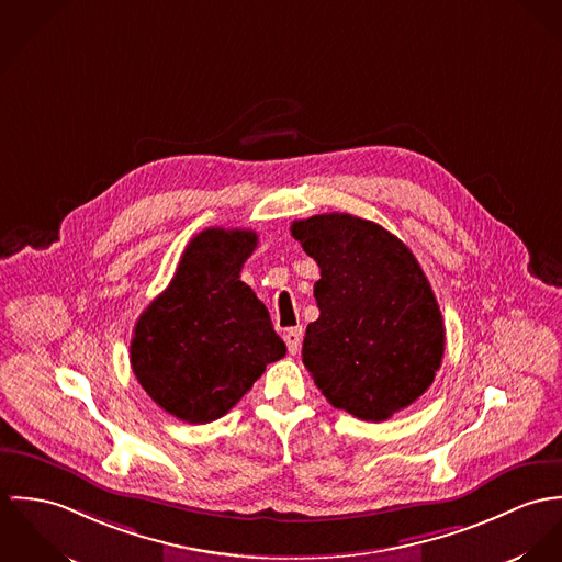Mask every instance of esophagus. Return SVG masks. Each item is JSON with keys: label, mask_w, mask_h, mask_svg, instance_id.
<instances>
[{"label": "esophagus", "mask_w": 562, "mask_h": 562, "mask_svg": "<svg viewBox=\"0 0 562 562\" xmlns=\"http://www.w3.org/2000/svg\"><path fill=\"white\" fill-rule=\"evenodd\" d=\"M302 338H304V329H302V327H291V329H286L284 342H286V347H289V353L295 356V353L300 351Z\"/></svg>", "instance_id": "obj_1"}]
</instances>
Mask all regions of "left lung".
Instances as JSON below:
<instances>
[{
	"label": "left lung",
	"mask_w": 562,
	"mask_h": 562,
	"mask_svg": "<svg viewBox=\"0 0 562 562\" xmlns=\"http://www.w3.org/2000/svg\"><path fill=\"white\" fill-rule=\"evenodd\" d=\"M291 235L321 269L306 369L334 407L387 420L429 390L443 356V321L423 267L392 233L349 213L297 220Z\"/></svg>",
	"instance_id": "8db88e82"
}]
</instances>
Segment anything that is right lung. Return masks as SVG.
Instances as JSON below:
<instances>
[{"mask_svg": "<svg viewBox=\"0 0 562 562\" xmlns=\"http://www.w3.org/2000/svg\"><path fill=\"white\" fill-rule=\"evenodd\" d=\"M254 231L206 228L189 241L170 286L139 314L131 369L168 414L204 425L228 414L267 364L286 356L246 282Z\"/></svg>", "mask_w": 562, "mask_h": 562, "instance_id": "obj_1", "label": "right lung"}]
</instances>
